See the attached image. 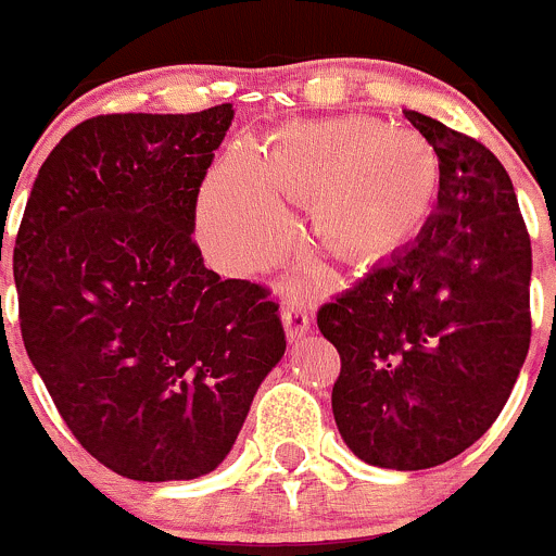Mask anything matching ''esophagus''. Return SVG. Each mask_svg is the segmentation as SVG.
I'll return each instance as SVG.
<instances>
[{
  "instance_id": "34e87169",
  "label": "esophagus",
  "mask_w": 556,
  "mask_h": 556,
  "mask_svg": "<svg viewBox=\"0 0 556 556\" xmlns=\"http://www.w3.org/2000/svg\"><path fill=\"white\" fill-rule=\"evenodd\" d=\"M280 318H283L286 338H289L291 343L302 340V334L311 329V318H307V313L302 311L300 305H286L283 313H280Z\"/></svg>"
}]
</instances>
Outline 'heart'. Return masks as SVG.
<instances>
[{
    "mask_svg": "<svg viewBox=\"0 0 556 556\" xmlns=\"http://www.w3.org/2000/svg\"><path fill=\"white\" fill-rule=\"evenodd\" d=\"M441 191V159L427 137L362 115L289 124L265 156L235 146L207 178L197 211L202 245L222 270L254 273L291 243L280 197L313 205L329 249L376 260L414 238Z\"/></svg>",
    "mask_w": 556,
    "mask_h": 556,
    "instance_id": "obj_1",
    "label": "heart"
}]
</instances>
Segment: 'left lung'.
Instances as JSON below:
<instances>
[{"label": "left lung", "instance_id": "8db88e82", "mask_svg": "<svg viewBox=\"0 0 556 556\" xmlns=\"http://www.w3.org/2000/svg\"><path fill=\"white\" fill-rule=\"evenodd\" d=\"M441 159L438 207L408 249L318 307L338 349L332 414L367 465L425 470L492 427L527 359L532 249L500 159L416 110Z\"/></svg>", "mask_w": 556, "mask_h": 556}]
</instances>
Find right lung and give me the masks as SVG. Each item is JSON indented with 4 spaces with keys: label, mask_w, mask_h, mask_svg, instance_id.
Segmentation results:
<instances>
[{
    "label": "right lung",
    "mask_w": 556,
    "mask_h": 556,
    "mask_svg": "<svg viewBox=\"0 0 556 556\" xmlns=\"http://www.w3.org/2000/svg\"><path fill=\"white\" fill-rule=\"evenodd\" d=\"M232 118L84 121L42 162L15 238L26 354L80 446L135 481L216 470L286 351L270 289L222 280L191 238Z\"/></svg>",
    "instance_id": "1"
}]
</instances>
